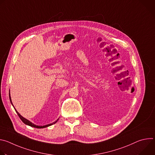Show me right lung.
<instances>
[{
    "instance_id": "1",
    "label": "right lung",
    "mask_w": 155,
    "mask_h": 155,
    "mask_svg": "<svg viewBox=\"0 0 155 155\" xmlns=\"http://www.w3.org/2000/svg\"><path fill=\"white\" fill-rule=\"evenodd\" d=\"M9 98H10V102H11V103H12V104L13 105V104H12V101H11V97H10V94H9ZM13 107H14V106H13ZM15 110H16V112L17 113V114H18V117H19V118L21 120V121H23L25 124H27V125H29V126H31V127H36V128H44V127H48V126H51V125H52V124H54V123H56V122H57V121H55V122H54V123H51V124H47V125H45V126H37V125H35V124H33L32 123H31V121H29V120H26V118H23V117H22L17 111H16V110L15 108Z\"/></svg>"
}]
</instances>
